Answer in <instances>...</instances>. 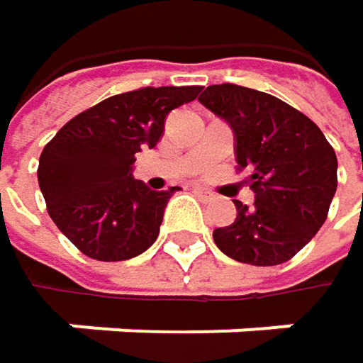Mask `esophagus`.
Listing matches in <instances>:
<instances>
[{"mask_svg": "<svg viewBox=\"0 0 363 363\" xmlns=\"http://www.w3.org/2000/svg\"><path fill=\"white\" fill-rule=\"evenodd\" d=\"M193 193L197 195V197H201V199H206V201H212L216 195L210 191V189H206V186H193Z\"/></svg>", "mask_w": 363, "mask_h": 363, "instance_id": "obj_1", "label": "esophagus"}]
</instances>
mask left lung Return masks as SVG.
Wrapping results in <instances>:
<instances>
[{
  "mask_svg": "<svg viewBox=\"0 0 363 363\" xmlns=\"http://www.w3.org/2000/svg\"><path fill=\"white\" fill-rule=\"evenodd\" d=\"M199 103L229 123L235 162L248 168L254 203L212 238L229 258L273 267L303 250L326 223L336 193V153L322 130L288 103L252 88L208 86Z\"/></svg>",
  "mask_w": 363,
  "mask_h": 363,
  "instance_id": "8db88e82",
  "label": "left lung"
}]
</instances>
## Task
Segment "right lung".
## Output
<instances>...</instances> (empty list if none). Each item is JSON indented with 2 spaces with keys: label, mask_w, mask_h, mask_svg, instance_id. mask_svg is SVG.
Returning <instances> with one entry per match:
<instances>
[{
  "label": "right lung",
  "mask_w": 363,
  "mask_h": 363,
  "mask_svg": "<svg viewBox=\"0 0 363 363\" xmlns=\"http://www.w3.org/2000/svg\"><path fill=\"white\" fill-rule=\"evenodd\" d=\"M201 86H162L115 94L67 121L43 147L37 181L54 225L86 256L134 258L160 235L168 199L132 177L136 153L164 136L168 113Z\"/></svg>",
  "instance_id": "add662e5"
}]
</instances>
